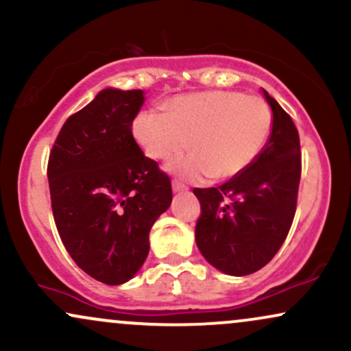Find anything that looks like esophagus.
<instances>
[{
    "instance_id": "obj_1",
    "label": "esophagus",
    "mask_w": 351,
    "mask_h": 351,
    "mask_svg": "<svg viewBox=\"0 0 351 351\" xmlns=\"http://www.w3.org/2000/svg\"><path fill=\"white\" fill-rule=\"evenodd\" d=\"M171 188H173V191H175V193H183V191H186V189H188L183 183H180V181H173Z\"/></svg>"
}]
</instances>
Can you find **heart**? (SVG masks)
<instances>
[{"label":"heart","mask_w":351,"mask_h":351,"mask_svg":"<svg viewBox=\"0 0 351 351\" xmlns=\"http://www.w3.org/2000/svg\"><path fill=\"white\" fill-rule=\"evenodd\" d=\"M271 128V109L258 96L204 91L176 96L168 112H141L132 134L152 160L170 158L189 143L193 154L167 165L168 171L181 178L229 180L255 162Z\"/></svg>","instance_id":"1"}]
</instances>
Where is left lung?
I'll list each match as a JSON object with an SVG mask.
<instances>
[{
	"mask_svg": "<svg viewBox=\"0 0 351 351\" xmlns=\"http://www.w3.org/2000/svg\"><path fill=\"white\" fill-rule=\"evenodd\" d=\"M271 108L268 142L247 170L219 188H194L201 202L196 245L219 271L247 276L276 255L293 223L301 180L296 125L263 90Z\"/></svg>",
	"mask_w": 351,
	"mask_h": 351,
	"instance_id": "8db88e82",
	"label": "left lung"
}]
</instances>
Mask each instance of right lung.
I'll return each mask as SVG.
<instances>
[{"label": "right lung", "instance_id": "right-lung-1", "mask_svg": "<svg viewBox=\"0 0 351 351\" xmlns=\"http://www.w3.org/2000/svg\"><path fill=\"white\" fill-rule=\"evenodd\" d=\"M142 90L104 88L66 119L50 152L55 226L75 263L104 285H124L149 255L152 226L170 208V178L132 135Z\"/></svg>", "mask_w": 351, "mask_h": 351}]
</instances>
